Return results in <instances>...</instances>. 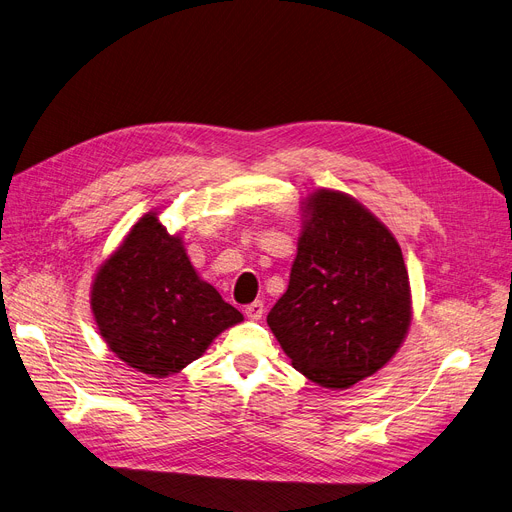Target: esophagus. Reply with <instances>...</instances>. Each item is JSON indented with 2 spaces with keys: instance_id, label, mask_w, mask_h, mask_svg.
<instances>
[{
  "instance_id": "34e87169",
  "label": "esophagus",
  "mask_w": 512,
  "mask_h": 512,
  "mask_svg": "<svg viewBox=\"0 0 512 512\" xmlns=\"http://www.w3.org/2000/svg\"><path fill=\"white\" fill-rule=\"evenodd\" d=\"M263 311H265L263 301H255V303H251V305H247V307H245L247 317H249V319H253V321L261 319V317H263Z\"/></svg>"
}]
</instances>
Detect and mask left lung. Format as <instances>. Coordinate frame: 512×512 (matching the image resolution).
Segmentation results:
<instances>
[{
	"label": "left lung",
	"mask_w": 512,
	"mask_h": 512,
	"mask_svg": "<svg viewBox=\"0 0 512 512\" xmlns=\"http://www.w3.org/2000/svg\"><path fill=\"white\" fill-rule=\"evenodd\" d=\"M290 282L267 326L292 367L321 388L346 390L380 371L413 319L394 234L355 197L317 188L301 201Z\"/></svg>",
	"instance_id": "8db88e82"
}]
</instances>
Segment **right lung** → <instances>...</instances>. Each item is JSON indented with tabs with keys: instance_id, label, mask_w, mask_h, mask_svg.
Wrapping results in <instances>:
<instances>
[{
	"instance_id": "1",
	"label": "right lung",
	"mask_w": 512,
	"mask_h": 512,
	"mask_svg": "<svg viewBox=\"0 0 512 512\" xmlns=\"http://www.w3.org/2000/svg\"><path fill=\"white\" fill-rule=\"evenodd\" d=\"M91 311L107 348L157 380L182 371L245 319L201 280L159 211H147L97 267Z\"/></svg>"
}]
</instances>
